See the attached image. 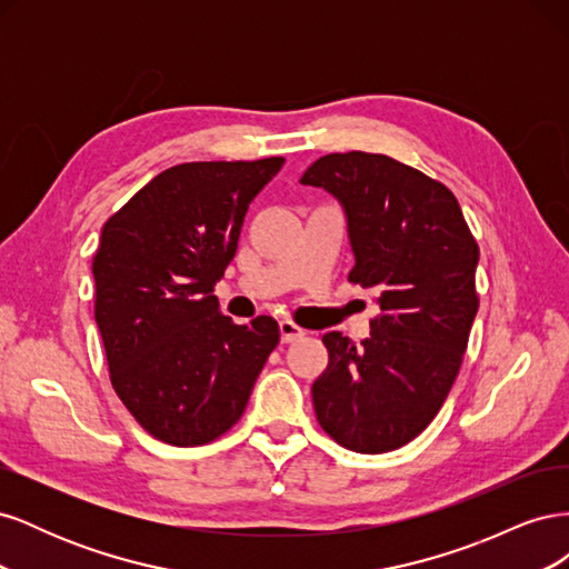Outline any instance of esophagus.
<instances>
[{
	"instance_id": "1",
	"label": "esophagus",
	"mask_w": 569,
	"mask_h": 569,
	"mask_svg": "<svg viewBox=\"0 0 569 569\" xmlns=\"http://www.w3.org/2000/svg\"><path fill=\"white\" fill-rule=\"evenodd\" d=\"M303 335H306V330H301V327L295 325L291 320H282V322H280V337H282L284 343L297 341V339H301Z\"/></svg>"
}]
</instances>
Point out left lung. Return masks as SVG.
<instances>
[{
  "instance_id": "obj_1",
  "label": "left lung",
  "mask_w": 569,
  "mask_h": 569,
  "mask_svg": "<svg viewBox=\"0 0 569 569\" xmlns=\"http://www.w3.org/2000/svg\"><path fill=\"white\" fill-rule=\"evenodd\" d=\"M301 184L347 213L349 282L377 291L380 316L360 347L341 332L313 382L320 427L343 449L387 453L416 439L449 396L479 308V247L446 184L385 153H327Z\"/></svg>"
}]
</instances>
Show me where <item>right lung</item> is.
I'll list each match as a JSON object with an SVG mask.
<instances>
[{
  "label": "right lung",
  "instance_id": "obj_1",
  "mask_svg": "<svg viewBox=\"0 0 569 569\" xmlns=\"http://www.w3.org/2000/svg\"><path fill=\"white\" fill-rule=\"evenodd\" d=\"M282 163L173 166L101 228L94 320L118 399L153 439L201 446L226 435L278 347V322L234 325L213 287L237 253L249 203Z\"/></svg>",
  "mask_w": 569,
  "mask_h": 569
}]
</instances>
